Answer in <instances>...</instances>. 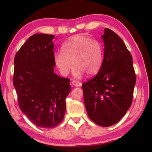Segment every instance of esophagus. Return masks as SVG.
I'll use <instances>...</instances> for the list:
<instances>
[{"label": "esophagus", "instance_id": "1", "mask_svg": "<svg viewBox=\"0 0 152 152\" xmlns=\"http://www.w3.org/2000/svg\"><path fill=\"white\" fill-rule=\"evenodd\" d=\"M72 85L75 86L76 87H79V86H80L82 85L81 82H78V81H76V80H73L72 82Z\"/></svg>", "mask_w": 152, "mask_h": 152}]
</instances>
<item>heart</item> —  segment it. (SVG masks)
Returning <instances> with one entry per match:
<instances>
[{
    "instance_id": "obj_1",
    "label": "heart",
    "mask_w": 152,
    "mask_h": 152,
    "mask_svg": "<svg viewBox=\"0 0 152 152\" xmlns=\"http://www.w3.org/2000/svg\"><path fill=\"white\" fill-rule=\"evenodd\" d=\"M103 58V48L99 41L77 35L64 43L61 52L56 53L53 60L63 76L70 74L74 65L72 75L79 78L85 72L88 76L96 74L101 70Z\"/></svg>"
}]
</instances>
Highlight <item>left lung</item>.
<instances>
[{
	"label": "left lung",
	"mask_w": 152,
	"mask_h": 152,
	"mask_svg": "<svg viewBox=\"0 0 152 152\" xmlns=\"http://www.w3.org/2000/svg\"><path fill=\"white\" fill-rule=\"evenodd\" d=\"M103 62L96 76L82 84L90 119L109 127L122 119L132 103L136 77L132 56L119 35L104 29Z\"/></svg>",
	"instance_id": "obj_1"
}]
</instances>
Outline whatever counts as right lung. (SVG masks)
Returning <instances> with one entry per match:
<instances>
[{
  "instance_id": "add662e5",
  "label": "right lung",
  "mask_w": 152,
  "mask_h": 152,
  "mask_svg": "<svg viewBox=\"0 0 152 152\" xmlns=\"http://www.w3.org/2000/svg\"><path fill=\"white\" fill-rule=\"evenodd\" d=\"M54 35L36 33L14 59L13 85L20 109L33 124L53 128L64 119L70 80L54 73Z\"/></svg>"
}]
</instances>
